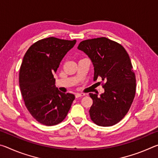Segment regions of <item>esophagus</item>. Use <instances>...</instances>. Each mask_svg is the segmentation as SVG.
Segmentation results:
<instances>
[{
	"instance_id": "obj_1",
	"label": "esophagus",
	"mask_w": 158,
	"mask_h": 158,
	"mask_svg": "<svg viewBox=\"0 0 158 158\" xmlns=\"http://www.w3.org/2000/svg\"><path fill=\"white\" fill-rule=\"evenodd\" d=\"M84 95H85L84 93H76L75 97H76V98H80V97H83V96H84Z\"/></svg>"
}]
</instances>
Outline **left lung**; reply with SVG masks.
<instances>
[{"mask_svg": "<svg viewBox=\"0 0 158 158\" xmlns=\"http://www.w3.org/2000/svg\"><path fill=\"white\" fill-rule=\"evenodd\" d=\"M77 48L91 60L94 81L101 77L105 82L100 97L89 93L90 118L99 126H112L123 118L135 98L136 78L129 55L121 44L104 37L82 41Z\"/></svg>", "mask_w": 158, "mask_h": 158, "instance_id": "obj_1", "label": "left lung"}]
</instances>
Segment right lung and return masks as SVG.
I'll use <instances>...</instances> for the list:
<instances>
[{
    "label": "right lung",
    "mask_w": 158,
    "mask_h": 158,
    "mask_svg": "<svg viewBox=\"0 0 158 158\" xmlns=\"http://www.w3.org/2000/svg\"><path fill=\"white\" fill-rule=\"evenodd\" d=\"M76 40L50 37L32 44L23 58L19 70V86L26 108L37 121L47 126L62 122L74 95L63 93L55 85L54 73Z\"/></svg>",
    "instance_id": "add662e5"
}]
</instances>
